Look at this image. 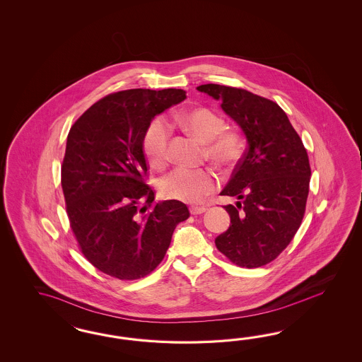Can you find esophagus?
<instances>
[{"label": "esophagus", "instance_id": "1", "mask_svg": "<svg viewBox=\"0 0 362 362\" xmlns=\"http://www.w3.org/2000/svg\"><path fill=\"white\" fill-rule=\"evenodd\" d=\"M206 207L204 206H191L189 207V212L192 214V215H200V214H203V212H206Z\"/></svg>", "mask_w": 362, "mask_h": 362}]
</instances>
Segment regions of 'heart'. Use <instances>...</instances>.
Masks as SVG:
<instances>
[{
  "label": "heart",
  "mask_w": 362,
  "mask_h": 362,
  "mask_svg": "<svg viewBox=\"0 0 362 362\" xmlns=\"http://www.w3.org/2000/svg\"><path fill=\"white\" fill-rule=\"evenodd\" d=\"M175 119L187 132L204 143V156L214 165L228 168L240 158V134L226 129L224 118L214 110L207 107L189 110L177 114ZM170 139V123L163 117L153 118L148 123L142 139L143 153L153 167L160 168L167 163ZM218 185V176L209 168L188 170L179 167L162 179L160 192L168 199L197 203L212 194Z\"/></svg>",
  "instance_id": "b5f03b06"
}]
</instances>
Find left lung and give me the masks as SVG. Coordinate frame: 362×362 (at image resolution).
<instances>
[{
	"instance_id": "obj_1",
	"label": "left lung",
	"mask_w": 362,
	"mask_h": 362,
	"mask_svg": "<svg viewBox=\"0 0 362 362\" xmlns=\"http://www.w3.org/2000/svg\"><path fill=\"white\" fill-rule=\"evenodd\" d=\"M197 90L221 100V109L238 122L248 142L220 192L241 203L224 206L230 228L215 239L216 248L238 267H263L289 245L305 215L310 182L307 150L274 100L215 83Z\"/></svg>"
}]
</instances>
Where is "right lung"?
Wrapping results in <instances>:
<instances>
[{"label":"right lung","mask_w":362,"mask_h":362,"mask_svg":"<svg viewBox=\"0 0 362 362\" xmlns=\"http://www.w3.org/2000/svg\"><path fill=\"white\" fill-rule=\"evenodd\" d=\"M186 98L180 88H132L99 99L71 126L61 165L66 214L79 251L103 274L138 280L162 263L189 218L179 200L155 202L143 134Z\"/></svg>","instance_id":"obj_1"}]
</instances>
